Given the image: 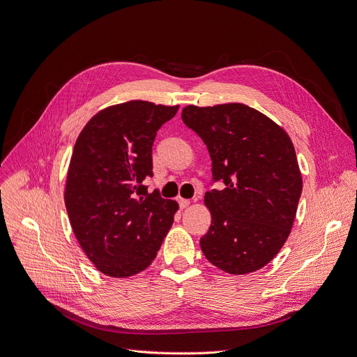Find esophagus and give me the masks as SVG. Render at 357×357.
<instances>
[{
  "label": "esophagus",
  "mask_w": 357,
  "mask_h": 357,
  "mask_svg": "<svg viewBox=\"0 0 357 357\" xmlns=\"http://www.w3.org/2000/svg\"><path fill=\"white\" fill-rule=\"evenodd\" d=\"M190 205V200L189 199H178V206L180 209H185Z\"/></svg>",
  "instance_id": "obj_1"
}]
</instances>
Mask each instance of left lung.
<instances>
[{
    "label": "left lung",
    "instance_id": "obj_1",
    "mask_svg": "<svg viewBox=\"0 0 357 357\" xmlns=\"http://www.w3.org/2000/svg\"><path fill=\"white\" fill-rule=\"evenodd\" d=\"M181 119L209 151L212 181L225 184L205 195L212 224L200 238L203 254L231 275L264 267L289 236L302 193L289 135L241 103L188 106Z\"/></svg>",
    "mask_w": 357,
    "mask_h": 357
}]
</instances>
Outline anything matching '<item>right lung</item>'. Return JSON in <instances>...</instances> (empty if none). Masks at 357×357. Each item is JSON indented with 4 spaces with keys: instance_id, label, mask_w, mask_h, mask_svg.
I'll return each mask as SVG.
<instances>
[{
    "instance_id": "add662e5",
    "label": "right lung",
    "mask_w": 357,
    "mask_h": 357,
    "mask_svg": "<svg viewBox=\"0 0 357 357\" xmlns=\"http://www.w3.org/2000/svg\"><path fill=\"white\" fill-rule=\"evenodd\" d=\"M178 106L132 100L98 112L79 133L68 168L65 206L73 231L90 261L107 276L145 270L178 209L152 177V145Z\"/></svg>"
}]
</instances>
